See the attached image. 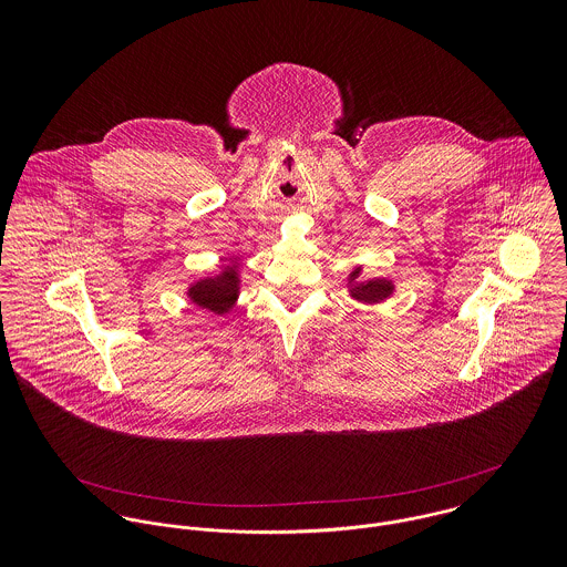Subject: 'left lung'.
<instances>
[{"mask_svg":"<svg viewBox=\"0 0 567 567\" xmlns=\"http://www.w3.org/2000/svg\"><path fill=\"white\" fill-rule=\"evenodd\" d=\"M347 288L351 299L373 306V303H382L386 301L393 292H395V284L391 279L384 277H373V279H364L362 277V266H355L349 277H347Z\"/></svg>","mask_w":567,"mask_h":567,"instance_id":"obj_1","label":"left lung"}]
</instances>
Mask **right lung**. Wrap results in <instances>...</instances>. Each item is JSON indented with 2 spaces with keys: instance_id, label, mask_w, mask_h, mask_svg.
Returning <instances> with one entry per match:
<instances>
[{
  "instance_id": "right-lung-1",
  "label": "right lung",
  "mask_w": 567,
  "mask_h": 567,
  "mask_svg": "<svg viewBox=\"0 0 567 567\" xmlns=\"http://www.w3.org/2000/svg\"><path fill=\"white\" fill-rule=\"evenodd\" d=\"M240 261L238 257H234L229 264L220 266V272L189 284L185 295L194 306L223 317L236 308L240 297Z\"/></svg>"
}]
</instances>
